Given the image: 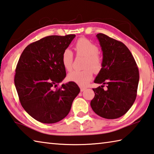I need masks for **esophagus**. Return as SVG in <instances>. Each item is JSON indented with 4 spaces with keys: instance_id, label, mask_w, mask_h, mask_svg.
I'll use <instances>...</instances> for the list:
<instances>
[{
    "instance_id": "esophagus-1",
    "label": "esophagus",
    "mask_w": 154,
    "mask_h": 154,
    "mask_svg": "<svg viewBox=\"0 0 154 154\" xmlns=\"http://www.w3.org/2000/svg\"><path fill=\"white\" fill-rule=\"evenodd\" d=\"M80 89H81V91H84L86 89L85 88H83V87H82V88H81Z\"/></svg>"
}]
</instances>
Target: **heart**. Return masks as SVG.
I'll return each mask as SVG.
<instances>
[{
    "label": "heart",
    "instance_id": "b5f03b06",
    "mask_svg": "<svg viewBox=\"0 0 154 154\" xmlns=\"http://www.w3.org/2000/svg\"><path fill=\"white\" fill-rule=\"evenodd\" d=\"M75 49L77 54L86 58L83 71H73L69 72L68 79L76 83L80 86H85L93 77V70L99 72L102 66V59L99 55V48L96 44L86 38H80L75 44ZM73 62V53L66 48L62 54V63L64 67L67 71H71Z\"/></svg>",
    "mask_w": 154,
    "mask_h": 154
}]
</instances>
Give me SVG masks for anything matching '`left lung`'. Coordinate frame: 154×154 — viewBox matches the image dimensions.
I'll use <instances>...</instances> for the list:
<instances>
[{
  "label": "left lung",
  "mask_w": 154,
  "mask_h": 154,
  "mask_svg": "<svg viewBox=\"0 0 154 154\" xmlns=\"http://www.w3.org/2000/svg\"><path fill=\"white\" fill-rule=\"evenodd\" d=\"M103 52L102 66L94 83L90 105L97 115L107 119L123 116L136 99L139 80V69L130 50L121 42L103 33H97ZM104 85L107 88L104 90Z\"/></svg>",
  "instance_id": "8db88e82"
}]
</instances>
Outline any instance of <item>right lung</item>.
<instances>
[{
    "instance_id": "add662e5",
    "label": "right lung",
    "mask_w": 154,
    "mask_h": 154,
    "mask_svg": "<svg viewBox=\"0 0 154 154\" xmlns=\"http://www.w3.org/2000/svg\"><path fill=\"white\" fill-rule=\"evenodd\" d=\"M75 37L50 35L30 44L17 65L14 82L21 104L42 123H55L65 118L80 91L71 82L57 88L66 77L63 52Z\"/></svg>"
}]
</instances>
